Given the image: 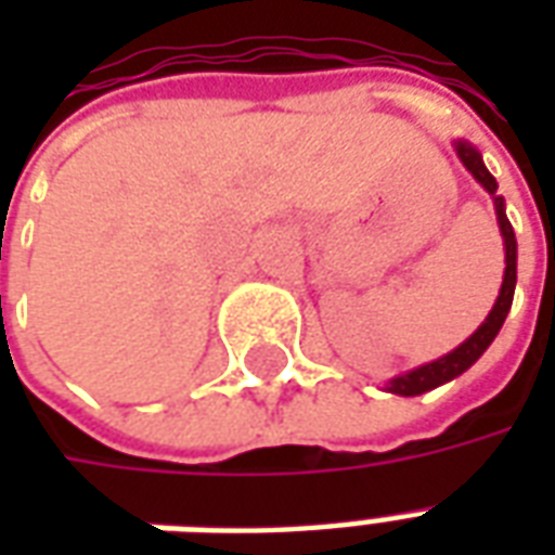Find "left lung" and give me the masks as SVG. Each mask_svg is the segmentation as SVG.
<instances>
[{
  "instance_id": "obj_1",
  "label": "left lung",
  "mask_w": 555,
  "mask_h": 555,
  "mask_svg": "<svg viewBox=\"0 0 555 555\" xmlns=\"http://www.w3.org/2000/svg\"><path fill=\"white\" fill-rule=\"evenodd\" d=\"M454 151H457V159L464 163L466 171H469V175L488 190L490 198H493L502 246H505V273H502L500 297H496L493 309H490L488 318L481 321V326H478L476 333L466 338V341H461L452 353H446V357H440V360L434 362H425V365H418L413 372H404L398 374V377H392V380L386 384V392H392V396H422V392H430V389H437V386L449 384L454 377H461V374L490 348V341L500 336L502 324H505V318H508V309H512L514 285H517V237H514L512 222L505 217V198L496 195V178L488 171V166H485V159H481L476 145H469L466 139H454Z\"/></svg>"
}]
</instances>
